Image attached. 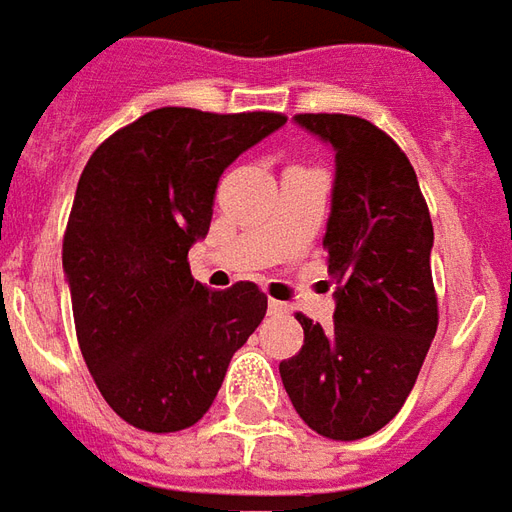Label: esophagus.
Masks as SVG:
<instances>
[{
    "label": "esophagus",
    "instance_id": "obj_1",
    "mask_svg": "<svg viewBox=\"0 0 512 512\" xmlns=\"http://www.w3.org/2000/svg\"><path fill=\"white\" fill-rule=\"evenodd\" d=\"M267 311H270L273 317H284V314H289V306L281 303V300H270V303H267Z\"/></svg>",
    "mask_w": 512,
    "mask_h": 512
}]
</instances>
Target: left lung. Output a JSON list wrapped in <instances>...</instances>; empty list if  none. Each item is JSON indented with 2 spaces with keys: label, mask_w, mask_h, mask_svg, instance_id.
<instances>
[{
  "label": "left lung",
  "mask_w": 512,
  "mask_h": 512,
  "mask_svg": "<svg viewBox=\"0 0 512 512\" xmlns=\"http://www.w3.org/2000/svg\"><path fill=\"white\" fill-rule=\"evenodd\" d=\"M295 121L336 151L322 248L339 289L333 328L297 314L303 347L278 369L314 433L358 441L400 413L436 336L433 220L405 151L375 123L339 112Z\"/></svg>",
  "instance_id": "obj_1"
}]
</instances>
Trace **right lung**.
<instances>
[{
  "label": "right lung",
  "instance_id": "add662e5",
  "mask_svg": "<svg viewBox=\"0 0 512 512\" xmlns=\"http://www.w3.org/2000/svg\"><path fill=\"white\" fill-rule=\"evenodd\" d=\"M284 123L159 107L110 134L79 176L63 237L76 342L101 397L137 430L198 422L267 314L253 281L212 292L187 253L209 231L223 170Z\"/></svg>",
  "mask_w": 512,
  "mask_h": 512
}]
</instances>
